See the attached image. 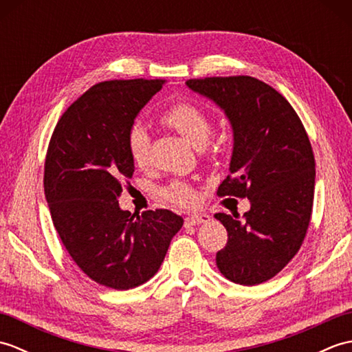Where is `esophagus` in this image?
<instances>
[{
  "label": "esophagus",
  "mask_w": 352,
  "mask_h": 352,
  "mask_svg": "<svg viewBox=\"0 0 352 352\" xmlns=\"http://www.w3.org/2000/svg\"><path fill=\"white\" fill-rule=\"evenodd\" d=\"M210 221V216L208 214H192L188 216V218L184 219V226L186 227H192V226H199V223H204Z\"/></svg>",
  "instance_id": "34e87169"
}]
</instances>
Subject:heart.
I'll return each instance as SVG.
<instances>
[{
	"label": "heart",
	"mask_w": 352,
	"mask_h": 352,
	"mask_svg": "<svg viewBox=\"0 0 352 352\" xmlns=\"http://www.w3.org/2000/svg\"><path fill=\"white\" fill-rule=\"evenodd\" d=\"M160 122L180 133L195 148H203L212 134V118L198 104L190 101H175L164 109ZM126 149L133 163L145 168L149 160V136L144 126L136 124L126 133ZM163 198L172 206L188 208L197 204L195 189L186 182H172L162 190Z\"/></svg>",
	"instance_id": "obj_1"
}]
</instances>
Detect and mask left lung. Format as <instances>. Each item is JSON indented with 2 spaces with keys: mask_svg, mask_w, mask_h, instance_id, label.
Masks as SVG:
<instances>
[{
  "mask_svg": "<svg viewBox=\"0 0 352 352\" xmlns=\"http://www.w3.org/2000/svg\"><path fill=\"white\" fill-rule=\"evenodd\" d=\"M226 111L233 155L219 197L248 198L251 208L216 213L228 242L216 265L230 281L254 286L271 280L295 257L307 233L315 197V155L300 116L281 94L254 77L186 81Z\"/></svg>",
  "mask_w": 352,
  "mask_h": 352,
  "instance_id": "8db88e82",
  "label": "left lung"
}]
</instances>
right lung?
<instances>
[{"mask_svg": "<svg viewBox=\"0 0 352 352\" xmlns=\"http://www.w3.org/2000/svg\"><path fill=\"white\" fill-rule=\"evenodd\" d=\"M163 85L136 78L92 86L58 119L45 159V197L63 246L89 278L116 290L154 276L183 227L166 208L134 219L118 203L134 172L126 133Z\"/></svg>", "mask_w": 352, "mask_h": 352, "instance_id": "obj_1", "label": "right lung"}]
</instances>
